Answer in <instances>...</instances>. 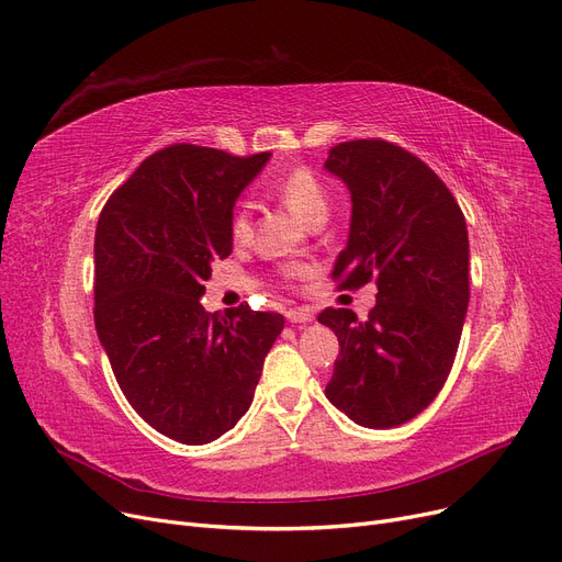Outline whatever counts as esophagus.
<instances>
[{
  "instance_id": "obj_1",
  "label": "esophagus",
  "mask_w": 562,
  "mask_h": 562,
  "mask_svg": "<svg viewBox=\"0 0 562 562\" xmlns=\"http://www.w3.org/2000/svg\"><path fill=\"white\" fill-rule=\"evenodd\" d=\"M286 319L291 324H310V322H314V312L310 307H294L286 312Z\"/></svg>"
}]
</instances>
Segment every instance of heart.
Listing matches in <instances>:
<instances>
[{"label": "heart", "mask_w": 562, "mask_h": 562, "mask_svg": "<svg viewBox=\"0 0 562 562\" xmlns=\"http://www.w3.org/2000/svg\"><path fill=\"white\" fill-rule=\"evenodd\" d=\"M273 198H278L291 213L299 215L303 223L312 225L322 221L328 213V194L322 181L316 179L307 167H291L280 177H276L268 183ZM252 232V211L248 204H238V209L232 213L229 221V234L236 243L248 240ZM307 273L305 266H291L284 271L286 278H301Z\"/></svg>", "instance_id": "obj_1"}]
</instances>
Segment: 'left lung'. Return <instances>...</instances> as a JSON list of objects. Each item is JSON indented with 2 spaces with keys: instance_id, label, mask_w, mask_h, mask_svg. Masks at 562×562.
<instances>
[{
  "instance_id": "8db88e82",
  "label": "left lung",
  "mask_w": 562,
  "mask_h": 562,
  "mask_svg": "<svg viewBox=\"0 0 562 562\" xmlns=\"http://www.w3.org/2000/svg\"><path fill=\"white\" fill-rule=\"evenodd\" d=\"M324 167L351 192L333 278L379 286L364 322L345 307L319 314L339 341L326 397L356 425L390 429L425 411L452 370L471 299L467 221L434 169L397 144L341 142Z\"/></svg>"
}]
</instances>
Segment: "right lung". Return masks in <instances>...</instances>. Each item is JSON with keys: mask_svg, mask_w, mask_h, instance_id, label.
<instances>
[{"mask_svg": "<svg viewBox=\"0 0 562 562\" xmlns=\"http://www.w3.org/2000/svg\"><path fill=\"white\" fill-rule=\"evenodd\" d=\"M271 154L172 144L112 192L93 240V322L128 404L156 431L204 446L252 404L278 312L202 307L211 263L232 255L234 204Z\"/></svg>", "mask_w": 562, "mask_h": 562, "instance_id": "1", "label": "right lung"}]
</instances>
